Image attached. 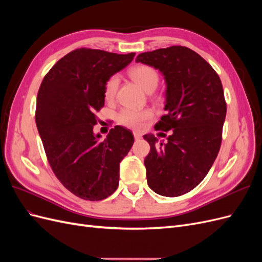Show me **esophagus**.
<instances>
[{
    "instance_id": "1",
    "label": "esophagus",
    "mask_w": 262,
    "mask_h": 262,
    "mask_svg": "<svg viewBox=\"0 0 262 262\" xmlns=\"http://www.w3.org/2000/svg\"><path fill=\"white\" fill-rule=\"evenodd\" d=\"M133 137H134V139H136V140H140L142 138V136H141L139 132H133Z\"/></svg>"
}]
</instances>
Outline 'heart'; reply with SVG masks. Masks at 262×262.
Returning <instances> with one entry per match:
<instances>
[{"label":"heart","instance_id":"b5f03b06","mask_svg":"<svg viewBox=\"0 0 262 262\" xmlns=\"http://www.w3.org/2000/svg\"><path fill=\"white\" fill-rule=\"evenodd\" d=\"M129 75L133 81H136L145 92H153L160 81V75L157 71L150 66L147 64H139L133 67L129 71ZM119 77L117 75L110 76L105 84V98L107 100H114L118 86H119ZM153 114L148 109L137 110L132 108H123L120 113L117 115V122L126 126V128L141 130L143 128L145 122L148 119L152 118Z\"/></svg>","mask_w":262,"mask_h":262}]
</instances>
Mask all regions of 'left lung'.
Wrapping results in <instances>:
<instances>
[{"label": "left lung", "instance_id": "8db88e82", "mask_svg": "<svg viewBox=\"0 0 262 262\" xmlns=\"http://www.w3.org/2000/svg\"><path fill=\"white\" fill-rule=\"evenodd\" d=\"M136 61L160 70L167 85V114L155 130L170 136L158 144L153 134L144 136L150 146L147 185L161 195L179 196L200 184L219 154L226 117L223 86L209 63L184 46L140 53Z\"/></svg>", "mask_w": 262, "mask_h": 262}]
</instances>
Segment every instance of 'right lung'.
I'll return each mask as SVG.
<instances>
[{"label":"right lung","instance_id":"obj_1","mask_svg":"<svg viewBox=\"0 0 262 262\" xmlns=\"http://www.w3.org/2000/svg\"><path fill=\"white\" fill-rule=\"evenodd\" d=\"M136 53L98 49L71 51L50 69L37 95L36 124L53 173L70 192L99 201L119 185V167L133 145L132 132L120 125L100 141L93 129L105 105L108 78Z\"/></svg>","mask_w":262,"mask_h":262}]
</instances>
